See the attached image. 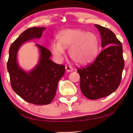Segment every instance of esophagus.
<instances>
[{
  "mask_svg": "<svg viewBox=\"0 0 133 133\" xmlns=\"http://www.w3.org/2000/svg\"><path fill=\"white\" fill-rule=\"evenodd\" d=\"M65 70H66V71L67 72H70L72 71L73 69H72V68L71 66H68V65H66V66H65Z\"/></svg>",
  "mask_w": 133,
  "mask_h": 133,
  "instance_id": "1",
  "label": "esophagus"
}]
</instances>
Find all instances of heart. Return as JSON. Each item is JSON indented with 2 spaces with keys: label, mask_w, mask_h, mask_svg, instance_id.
<instances>
[{
  "label": "heart",
  "mask_w": 133,
  "mask_h": 133,
  "mask_svg": "<svg viewBox=\"0 0 133 133\" xmlns=\"http://www.w3.org/2000/svg\"><path fill=\"white\" fill-rule=\"evenodd\" d=\"M58 42H52L51 49L56 57L60 58L68 49L69 57L76 64L89 65L95 61L99 51V39L97 34L80 29H68L57 35Z\"/></svg>",
  "instance_id": "obj_1"
}]
</instances>
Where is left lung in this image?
Instances as JSON below:
<instances>
[{
	"instance_id": "1",
	"label": "left lung",
	"mask_w": 133,
	"mask_h": 133,
	"mask_svg": "<svg viewBox=\"0 0 133 133\" xmlns=\"http://www.w3.org/2000/svg\"><path fill=\"white\" fill-rule=\"evenodd\" d=\"M94 25L100 31L103 50L91 64L77 70L81 77L82 92L91 100L105 97L115 91L124 68L122 43L108 28Z\"/></svg>"
}]
</instances>
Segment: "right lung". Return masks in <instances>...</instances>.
<instances>
[{
  "instance_id": "add662e5",
  "label": "right lung",
  "mask_w": 133,
  "mask_h": 133,
  "mask_svg": "<svg viewBox=\"0 0 133 133\" xmlns=\"http://www.w3.org/2000/svg\"><path fill=\"white\" fill-rule=\"evenodd\" d=\"M45 30L44 27H32L23 31L11 45L7 62L12 90L24 101L37 105H48L53 100L58 82L65 73V65L52 62L50 59V51L36 44L41 51L39 63L27 72L18 65L17 54L23 43L34 38L39 39Z\"/></svg>"
}]
</instances>
